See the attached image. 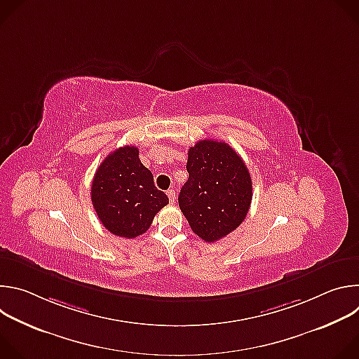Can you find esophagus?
Here are the masks:
<instances>
[{"label":"esophagus","mask_w":359,"mask_h":359,"mask_svg":"<svg viewBox=\"0 0 359 359\" xmlns=\"http://www.w3.org/2000/svg\"><path fill=\"white\" fill-rule=\"evenodd\" d=\"M166 194H168V197H169V201H170V203H175V200H176V191H175L173 189H169V190L166 191Z\"/></svg>","instance_id":"1"}]
</instances>
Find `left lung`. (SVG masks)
<instances>
[{"label": "left lung", "mask_w": 359, "mask_h": 359, "mask_svg": "<svg viewBox=\"0 0 359 359\" xmlns=\"http://www.w3.org/2000/svg\"><path fill=\"white\" fill-rule=\"evenodd\" d=\"M189 179L179 208L191 230L208 243L219 241L245 219L252 198L248 169L226 142L198 140L189 149Z\"/></svg>", "instance_id": "1"}]
</instances>
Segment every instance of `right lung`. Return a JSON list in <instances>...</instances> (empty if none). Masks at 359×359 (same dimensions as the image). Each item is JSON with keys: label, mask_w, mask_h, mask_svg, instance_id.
Masks as SVG:
<instances>
[{"label": "right lung", "mask_w": 359, "mask_h": 359, "mask_svg": "<svg viewBox=\"0 0 359 359\" xmlns=\"http://www.w3.org/2000/svg\"><path fill=\"white\" fill-rule=\"evenodd\" d=\"M97 219L112 234L135 238L150 227L155 215L169 203L153 183L151 172L139 159V149L123 146L109 153L90 186Z\"/></svg>", "instance_id": "add662e5"}]
</instances>
